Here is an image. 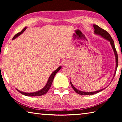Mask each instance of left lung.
<instances>
[{
    "label": "left lung",
    "instance_id": "obj_1",
    "mask_svg": "<svg viewBox=\"0 0 122 122\" xmlns=\"http://www.w3.org/2000/svg\"><path fill=\"white\" fill-rule=\"evenodd\" d=\"M93 26H94V29H95V30H94L95 33L96 34L100 35V36H102L103 38H104V39H107V40L110 41V44L111 45V46H112V48L113 49V51H114V53H115V57H116V71H115V75L116 72V71H117V67H118V55H117L116 49V48H115V46L114 45V42H113V40H112V38L111 37L110 35L109 34V33L107 31H106V30L101 28L98 26L96 25H94ZM115 75H114V76H115ZM71 86H72V88H73V89L74 90V91H75V92H76V93H77L78 94L81 95H94V94L98 93V92H101V91H102L103 90H104L105 89V88L103 89L96 91V92H82V91H80L78 89H77L76 88H75V87H74V86L73 85V84H72L71 81Z\"/></svg>",
    "mask_w": 122,
    "mask_h": 122
}]
</instances>
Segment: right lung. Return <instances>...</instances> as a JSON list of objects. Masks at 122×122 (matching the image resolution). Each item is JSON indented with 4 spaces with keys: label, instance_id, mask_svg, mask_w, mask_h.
Here are the masks:
<instances>
[{
    "label": "right lung",
    "instance_id": "add662e5",
    "mask_svg": "<svg viewBox=\"0 0 122 122\" xmlns=\"http://www.w3.org/2000/svg\"><path fill=\"white\" fill-rule=\"evenodd\" d=\"M27 27H25L23 30H22L21 32H19L18 33L16 34L15 36H14V37L13 38V40H14V39H15L16 37H18V36H19L20 34H22V33H23L25 30H26ZM61 68V67H59L58 68H57L56 70H55L54 71H53L52 74H51V75L49 76V77L48 78V81H47V83L46 84V85L45 86V87L44 88H42V89L38 91V92H31V93H27V92H20V91L17 90L18 92H19L20 93H21L22 95H24L25 96H41V95H44L46 93V92H48L49 90V89H50L51 86V84H52V82L53 81V79L54 78V76L55 75H56V74L59 71V70Z\"/></svg>",
    "mask_w": 122,
    "mask_h": 122
}]
</instances>
